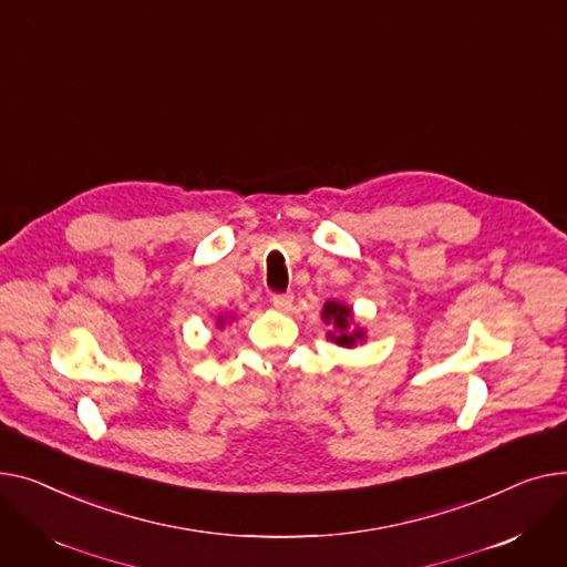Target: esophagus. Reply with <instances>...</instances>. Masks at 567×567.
I'll return each instance as SVG.
<instances>
[{
    "mask_svg": "<svg viewBox=\"0 0 567 567\" xmlns=\"http://www.w3.org/2000/svg\"><path fill=\"white\" fill-rule=\"evenodd\" d=\"M272 307L279 311H288L292 307V295H272Z\"/></svg>",
    "mask_w": 567,
    "mask_h": 567,
    "instance_id": "obj_1",
    "label": "esophagus"
}]
</instances>
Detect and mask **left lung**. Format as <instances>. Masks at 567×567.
<instances>
[{
	"mask_svg": "<svg viewBox=\"0 0 567 567\" xmlns=\"http://www.w3.org/2000/svg\"><path fill=\"white\" fill-rule=\"evenodd\" d=\"M320 316H322V322L331 327L327 331V339L331 343H337L339 348L352 350L365 341V329L354 320L352 307L337 302V299H329V302H324Z\"/></svg>",
	"mask_w": 567,
	"mask_h": 567,
	"instance_id": "8db88e82",
	"label": "left lung"
}]
</instances>
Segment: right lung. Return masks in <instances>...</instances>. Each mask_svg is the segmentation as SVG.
<instances>
[{
	"label": "right lung",
	"instance_id": "right-lung-1",
	"mask_svg": "<svg viewBox=\"0 0 567 567\" xmlns=\"http://www.w3.org/2000/svg\"><path fill=\"white\" fill-rule=\"evenodd\" d=\"M228 320L233 322V320H236V316H219V318H217V327H219V329H224V324H226Z\"/></svg>",
	"mask_w": 567,
	"mask_h": 567
}]
</instances>
